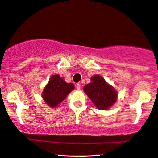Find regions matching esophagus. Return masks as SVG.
<instances>
[{"label": "esophagus", "instance_id": "obj_1", "mask_svg": "<svg viewBox=\"0 0 158 158\" xmlns=\"http://www.w3.org/2000/svg\"><path fill=\"white\" fill-rule=\"evenodd\" d=\"M76 88H77V89H80V88H81L80 84H79V83L76 84Z\"/></svg>", "mask_w": 158, "mask_h": 158}]
</instances>
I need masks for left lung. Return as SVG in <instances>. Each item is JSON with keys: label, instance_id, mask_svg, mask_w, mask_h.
<instances>
[{"label": "left lung", "instance_id": "1", "mask_svg": "<svg viewBox=\"0 0 158 158\" xmlns=\"http://www.w3.org/2000/svg\"><path fill=\"white\" fill-rule=\"evenodd\" d=\"M83 89L96 107L100 110L110 108L117 101V91L99 75L91 77V82Z\"/></svg>", "mask_w": 158, "mask_h": 158}]
</instances>
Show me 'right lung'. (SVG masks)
I'll return each mask as SVG.
<instances>
[{
    "mask_svg": "<svg viewBox=\"0 0 158 158\" xmlns=\"http://www.w3.org/2000/svg\"><path fill=\"white\" fill-rule=\"evenodd\" d=\"M75 88L73 83H67L59 75H54L44 89L42 97L51 107H57Z\"/></svg>",
    "mask_w": 158,
    "mask_h": 158,
    "instance_id": "add662e5",
    "label": "right lung"
}]
</instances>
